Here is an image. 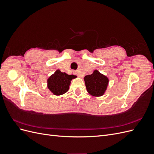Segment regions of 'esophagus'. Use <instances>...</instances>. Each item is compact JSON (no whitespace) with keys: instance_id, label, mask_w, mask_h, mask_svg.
<instances>
[{"instance_id":"1","label":"esophagus","mask_w":154,"mask_h":154,"mask_svg":"<svg viewBox=\"0 0 154 154\" xmlns=\"http://www.w3.org/2000/svg\"><path fill=\"white\" fill-rule=\"evenodd\" d=\"M75 72V74H76V75L78 76H79V77H82L83 76V75H82V74H81V73H79L78 72H77V71H75V72Z\"/></svg>"}]
</instances>
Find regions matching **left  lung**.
Returning a JSON list of instances; mask_svg holds the SVG:
<instances>
[{"label":"left lung","instance_id":"left-lung-1","mask_svg":"<svg viewBox=\"0 0 154 154\" xmlns=\"http://www.w3.org/2000/svg\"><path fill=\"white\" fill-rule=\"evenodd\" d=\"M84 80L87 92L94 96L103 95L109 83V79L97 70L92 74L85 76Z\"/></svg>","mask_w":154,"mask_h":154}]
</instances>
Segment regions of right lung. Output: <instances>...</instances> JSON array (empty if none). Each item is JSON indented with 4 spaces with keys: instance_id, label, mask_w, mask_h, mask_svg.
Instances as JSON below:
<instances>
[{
    "instance_id": "obj_1",
    "label": "right lung",
    "mask_w": 154,
    "mask_h": 154,
    "mask_svg": "<svg viewBox=\"0 0 154 154\" xmlns=\"http://www.w3.org/2000/svg\"><path fill=\"white\" fill-rule=\"evenodd\" d=\"M76 77L57 70L48 80V87L54 95H62L68 91L71 81Z\"/></svg>"
}]
</instances>
